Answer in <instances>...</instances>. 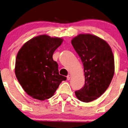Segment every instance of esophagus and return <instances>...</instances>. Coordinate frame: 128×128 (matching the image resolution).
Masks as SVG:
<instances>
[{"instance_id":"esophagus-1","label":"esophagus","mask_w":128,"mask_h":128,"mask_svg":"<svg viewBox=\"0 0 128 128\" xmlns=\"http://www.w3.org/2000/svg\"><path fill=\"white\" fill-rule=\"evenodd\" d=\"M70 78H71V76H70V75H68V76H67V80H70Z\"/></svg>"}]
</instances>
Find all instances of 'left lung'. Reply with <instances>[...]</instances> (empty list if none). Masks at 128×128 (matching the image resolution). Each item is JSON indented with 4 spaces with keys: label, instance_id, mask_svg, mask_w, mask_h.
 Returning a JSON list of instances; mask_svg holds the SVG:
<instances>
[{
    "label": "left lung",
    "instance_id": "left-lung-1",
    "mask_svg": "<svg viewBox=\"0 0 128 128\" xmlns=\"http://www.w3.org/2000/svg\"><path fill=\"white\" fill-rule=\"evenodd\" d=\"M71 43L84 66L85 84L75 92L78 100L89 102L96 100L106 91L115 71L114 58L109 44L100 37L81 34Z\"/></svg>",
    "mask_w": 128,
    "mask_h": 128
}]
</instances>
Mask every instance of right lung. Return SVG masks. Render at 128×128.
<instances>
[{
  "instance_id": "add662e5",
  "label": "right lung",
  "mask_w": 128,
  "mask_h": 128,
  "mask_svg": "<svg viewBox=\"0 0 128 128\" xmlns=\"http://www.w3.org/2000/svg\"><path fill=\"white\" fill-rule=\"evenodd\" d=\"M62 39L41 35L26 42L16 59L15 74L27 94L43 101L50 98L66 76L59 74L58 64L52 59Z\"/></svg>"
}]
</instances>
